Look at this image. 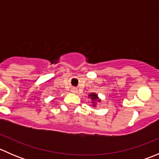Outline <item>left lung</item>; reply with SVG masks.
I'll list each match as a JSON object with an SVG mask.
<instances>
[{"instance_id": "1", "label": "left lung", "mask_w": 159, "mask_h": 159, "mask_svg": "<svg viewBox=\"0 0 159 159\" xmlns=\"http://www.w3.org/2000/svg\"><path fill=\"white\" fill-rule=\"evenodd\" d=\"M89 98H90L91 99V102H92L93 107H95L98 102H101V100L99 99L98 94H95V93H94V92L91 93V94L89 95Z\"/></svg>"}]
</instances>
